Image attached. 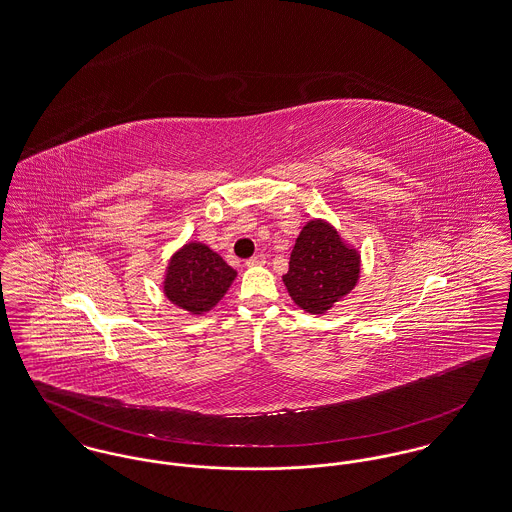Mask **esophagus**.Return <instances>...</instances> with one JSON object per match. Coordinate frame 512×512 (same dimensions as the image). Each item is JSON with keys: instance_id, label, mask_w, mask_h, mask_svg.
Returning <instances> with one entry per match:
<instances>
[{"instance_id": "esophagus-1", "label": "esophagus", "mask_w": 512, "mask_h": 512, "mask_svg": "<svg viewBox=\"0 0 512 512\" xmlns=\"http://www.w3.org/2000/svg\"><path fill=\"white\" fill-rule=\"evenodd\" d=\"M265 263H267V257H265V255H261V253H259V255H253L251 259H247V261H245V265H247V267H261V265H265Z\"/></svg>"}]
</instances>
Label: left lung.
<instances>
[{
    "label": "left lung",
    "instance_id": "left-lung-1",
    "mask_svg": "<svg viewBox=\"0 0 512 512\" xmlns=\"http://www.w3.org/2000/svg\"><path fill=\"white\" fill-rule=\"evenodd\" d=\"M360 249L344 240L331 222H305L282 282L294 303L311 315H325L358 284Z\"/></svg>",
    "mask_w": 512,
    "mask_h": 512
}]
</instances>
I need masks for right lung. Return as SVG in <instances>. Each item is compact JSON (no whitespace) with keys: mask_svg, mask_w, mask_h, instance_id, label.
Masks as SVG:
<instances>
[{"mask_svg":"<svg viewBox=\"0 0 512 512\" xmlns=\"http://www.w3.org/2000/svg\"><path fill=\"white\" fill-rule=\"evenodd\" d=\"M238 272L201 241H187L168 261L162 292L191 315H205L230 290Z\"/></svg>","mask_w":512,"mask_h":512,"instance_id":"add662e5","label":"right lung"}]
</instances>
